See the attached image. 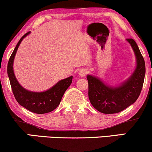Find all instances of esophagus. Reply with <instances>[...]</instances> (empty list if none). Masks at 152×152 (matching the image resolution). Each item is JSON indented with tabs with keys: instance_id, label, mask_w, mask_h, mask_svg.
Segmentation results:
<instances>
[{
	"instance_id": "esophagus-1",
	"label": "esophagus",
	"mask_w": 152,
	"mask_h": 152,
	"mask_svg": "<svg viewBox=\"0 0 152 152\" xmlns=\"http://www.w3.org/2000/svg\"><path fill=\"white\" fill-rule=\"evenodd\" d=\"M87 74H88V71L85 69H81L79 72H78V74H79L80 76H85Z\"/></svg>"
}]
</instances>
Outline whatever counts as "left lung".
Masks as SVG:
<instances>
[{"label": "left lung", "instance_id": "left-lung-1", "mask_svg": "<svg viewBox=\"0 0 152 152\" xmlns=\"http://www.w3.org/2000/svg\"><path fill=\"white\" fill-rule=\"evenodd\" d=\"M126 41L133 48L137 67L126 81L120 86L112 87L96 76H87L91 104L103 114H116L123 111L137 100L142 91L146 72L145 62L135 41L132 38H127Z\"/></svg>", "mask_w": 152, "mask_h": 152}]
</instances>
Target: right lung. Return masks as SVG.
Here are the masks:
<instances>
[{"label":"right lung","instance_id":"1","mask_svg":"<svg viewBox=\"0 0 152 152\" xmlns=\"http://www.w3.org/2000/svg\"><path fill=\"white\" fill-rule=\"evenodd\" d=\"M29 34L30 32H28L20 38L10 56L7 69L8 76L13 95L18 104L31 112L39 114H46L53 111L59 105L66 89L72 83L73 76L61 80L53 87L43 92L30 91L20 86L13 71V61L19 45Z\"/></svg>","mask_w":152,"mask_h":152}]
</instances>
